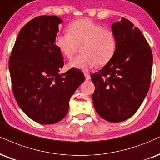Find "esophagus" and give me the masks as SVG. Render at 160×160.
Here are the masks:
<instances>
[{"instance_id": "1", "label": "esophagus", "mask_w": 160, "mask_h": 160, "mask_svg": "<svg viewBox=\"0 0 160 160\" xmlns=\"http://www.w3.org/2000/svg\"><path fill=\"white\" fill-rule=\"evenodd\" d=\"M84 75H85L86 80H90V78H91V77H90V75L88 74V73H84Z\"/></svg>"}]
</instances>
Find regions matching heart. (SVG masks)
<instances>
[{"label": "heart", "instance_id": "1", "mask_svg": "<svg viewBox=\"0 0 160 160\" xmlns=\"http://www.w3.org/2000/svg\"><path fill=\"white\" fill-rule=\"evenodd\" d=\"M56 47L67 59L72 58L82 45V54L68 63L69 68L87 71L96 65L103 66L115 54L117 41L114 32L89 18H80L71 23L68 32L56 36Z\"/></svg>", "mask_w": 160, "mask_h": 160}]
</instances>
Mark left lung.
Listing matches in <instances>:
<instances>
[{
  "mask_svg": "<svg viewBox=\"0 0 160 160\" xmlns=\"http://www.w3.org/2000/svg\"><path fill=\"white\" fill-rule=\"evenodd\" d=\"M117 41L112 59L91 74L95 86L92 100L101 118L121 122L138 110L149 90L153 55L139 29L122 18L112 25Z\"/></svg>",
  "mask_w": 160,
  "mask_h": 160,
  "instance_id": "obj_1",
  "label": "left lung"
}]
</instances>
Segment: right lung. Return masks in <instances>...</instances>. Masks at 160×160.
<instances>
[{
    "label": "right lung",
    "mask_w": 160,
    "mask_h": 160,
    "mask_svg": "<svg viewBox=\"0 0 160 160\" xmlns=\"http://www.w3.org/2000/svg\"><path fill=\"white\" fill-rule=\"evenodd\" d=\"M62 20L41 15L19 32L9 59L12 92L20 108L42 124L59 122L68 111L69 100L85 80L74 68L59 74L64 65L54 41Z\"/></svg>",
    "instance_id": "add662e5"
}]
</instances>
